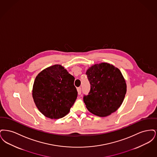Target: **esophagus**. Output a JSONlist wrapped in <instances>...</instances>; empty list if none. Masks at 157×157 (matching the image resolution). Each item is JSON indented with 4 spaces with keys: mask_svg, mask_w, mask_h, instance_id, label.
<instances>
[{
    "mask_svg": "<svg viewBox=\"0 0 157 157\" xmlns=\"http://www.w3.org/2000/svg\"><path fill=\"white\" fill-rule=\"evenodd\" d=\"M77 90H78V93L79 95H81V87H79L77 88Z\"/></svg>",
    "mask_w": 157,
    "mask_h": 157,
    "instance_id": "esophagus-1",
    "label": "esophagus"
}]
</instances>
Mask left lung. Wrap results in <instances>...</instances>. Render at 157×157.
I'll use <instances>...</instances> for the list:
<instances>
[{
  "instance_id": "left-lung-1",
  "label": "left lung",
  "mask_w": 157,
  "mask_h": 157,
  "mask_svg": "<svg viewBox=\"0 0 157 157\" xmlns=\"http://www.w3.org/2000/svg\"><path fill=\"white\" fill-rule=\"evenodd\" d=\"M86 74L90 90L83 96V101L88 111L101 117L115 112L127 92L125 81L120 69L109 63H101L90 67Z\"/></svg>"
}]
</instances>
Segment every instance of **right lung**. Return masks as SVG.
Listing matches in <instances>:
<instances>
[{
    "instance_id": "right-lung-1",
    "label": "right lung",
    "mask_w": 157,
    "mask_h": 157,
    "mask_svg": "<svg viewBox=\"0 0 157 157\" xmlns=\"http://www.w3.org/2000/svg\"><path fill=\"white\" fill-rule=\"evenodd\" d=\"M75 78L60 65L47 67L35 78L32 96L39 111L51 119H59L69 112L78 92Z\"/></svg>"
}]
</instances>
